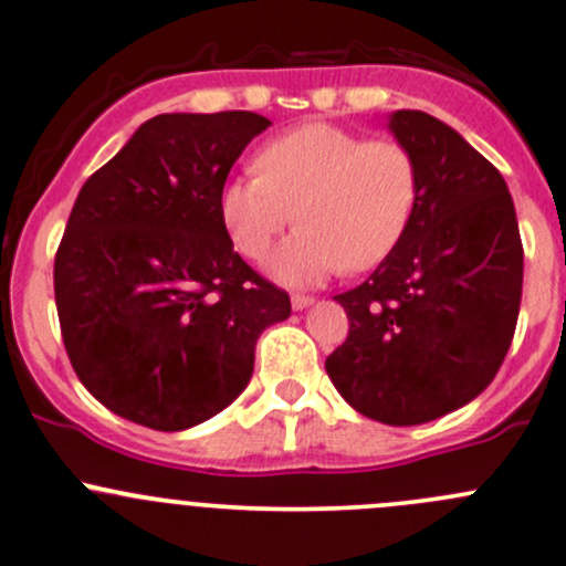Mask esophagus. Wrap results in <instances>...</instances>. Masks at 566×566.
<instances>
[{
  "instance_id": "obj_1",
  "label": "esophagus",
  "mask_w": 566,
  "mask_h": 566,
  "mask_svg": "<svg viewBox=\"0 0 566 566\" xmlns=\"http://www.w3.org/2000/svg\"><path fill=\"white\" fill-rule=\"evenodd\" d=\"M313 296H307V294H291V307L294 310H305V307H310L313 305Z\"/></svg>"
}]
</instances>
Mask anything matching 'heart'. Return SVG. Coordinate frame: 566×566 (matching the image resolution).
Returning <instances> with one entry per match:
<instances>
[{
  "label": "heart",
  "instance_id": "obj_1",
  "mask_svg": "<svg viewBox=\"0 0 566 566\" xmlns=\"http://www.w3.org/2000/svg\"><path fill=\"white\" fill-rule=\"evenodd\" d=\"M253 169L223 184L218 212L232 245L251 261L270 256L277 234L300 223L272 259L277 281L291 285L321 283L343 266L373 270L416 212L418 164L410 148L326 120L266 139Z\"/></svg>",
  "mask_w": 566,
  "mask_h": 566
}]
</instances>
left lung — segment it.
Masks as SVG:
<instances>
[{
	"mask_svg": "<svg viewBox=\"0 0 566 566\" xmlns=\"http://www.w3.org/2000/svg\"><path fill=\"white\" fill-rule=\"evenodd\" d=\"M418 164L410 227L378 270L334 300L348 337L326 358L345 402L412 427L475 399L518 324L524 245L507 184L459 132L421 111L391 115Z\"/></svg>",
	"mask_w": 566,
	"mask_h": 566,
	"instance_id": "1",
	"label": "left lung"
}]
</instances>
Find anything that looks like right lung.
<instances>
[{"label": "right lung", "instance_id": "right-lung-1", "mask_svg": "<svg viewBox=\"0 0 566 566\" xmlns=\"http://www.w3.org/2000/svg\"><path fill=\"white\" fill-rule=\"evenodd\" d=\"M270 120L164 113L83 184L53 261L66 356L115 416L180 431L232 405L283 289L234 251L221 212L232 164Z\"/></svg>", "mask_w": 566, "mask_h": 566}]
</instances>
